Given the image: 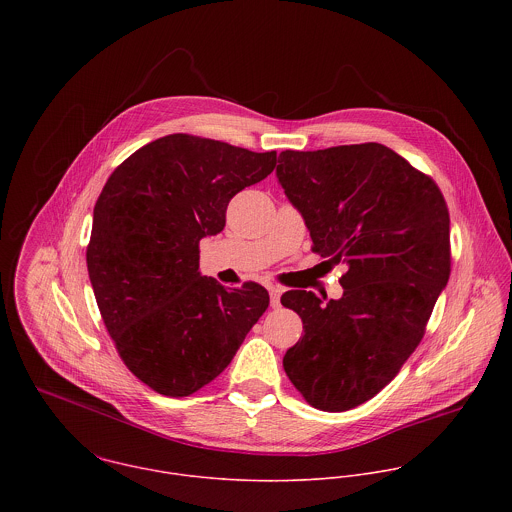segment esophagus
I'll use <instances>...</instances> for the list:
<instances>
[{"label": "esophagus", "mask_w": 512, "mask_h": 512, "mask_svg": "<svg viewBox=\"0 0 512 512\" xmlns=\"http://www.w3.org/2000/svg\"><path fill=\"white\" fill-rule=\"evenodd\" d=\"M268 292H270V303H272V307H280V295H282V290L276 288V286H270Z\"/></svg>", "instance_id": "1"}]
</instances>
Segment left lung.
<instances>
[{"instance_id":"obj_1","label":"left lung","mask_w":512,"mask_h":512,"mask_svg":"<svg viewBox=\"0 0 512 512\" xmlns=\"http://www.w3.org/2000/svg\"><path fill=\"white\" fill-rule=\"evenodd\" d=\"M278 161L311 250L349 264L341 299L282 295L303 321L284 370L307 404L345 412L374 398L424 339L451 272L447 203L430 175L374 142L286 149Z\"/></svg>"}]
</instances>
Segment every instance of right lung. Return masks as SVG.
I'll return each mask as SVG.
<instances>
[{"mask_svg": "<svg viewBox=\"0 0 512 512\" xmlns=\"http://www.w3.org/2000/svg\"><path fill=\"white\" fill-rule=\"evenodd\" d=\"M274 167L276 151L171 134L108 177L88 276L120 359L151 390L183 398L213 382L268 309L256 282L232 290L201 276L199 242L224 228L230 199Z\"/></svg>", "mask_w": 512, "mask_h": 512, "instance_id": "1", "label": "right lung"}]
</instances>
